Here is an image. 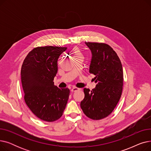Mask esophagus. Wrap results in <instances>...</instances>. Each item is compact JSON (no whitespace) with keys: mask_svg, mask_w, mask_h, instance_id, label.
Returning a JSON list of instances; mask_svg holds the SVG:
<instances>
[{"mask_svg":"<svg viewBox=\"0 0 151 151\" xmlns=\"http://www.w3.org/2000/svg\"><path fill=\"white\" fill-rule=\"evenodd\" d=\"M79 90H80V89L78 88H72V89H71V91L73 92H76V91H79Z\"/></svg>","mask_w":151,"mask_h":151,"instance_id":"esophagus-1","label":"esophagus"}]
</instances>
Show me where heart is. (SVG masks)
<instances>
[{"label": "heart", "instance_id": "obj_1", "mask_svg": "<svg viewBox=\"0 0 151 151\" xmlns=\"http://www.w3.org/2000/svg\"><path fill=\"white\" fill-rule=\"evenodd\" d=\"M75 53H76V54H79L78 51L77 50H75Z\"/></svg>", "mask_w": 151, "mask_h": 151}]
</instances>
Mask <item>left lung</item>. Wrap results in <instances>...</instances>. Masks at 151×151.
<instances>
[{"label": "left lung", "instance_id": "obj_1", "mask_svg": "<svg viewBox=\"0 0 151 151\" xmlns=\"http://www.w3.org/2000/svg\"><path fill=\"white\" fill-rule=\"evenodd\" d=\"M91 50L92 59L90 73L97 84L91 91L84 89V99L81 108L84 114L93 120L108 116L120 100L123 88V70L116 52L104 43L86 42Z\"/></svg>", "mask_w": 151, "mask_h": 151}]
</instances>
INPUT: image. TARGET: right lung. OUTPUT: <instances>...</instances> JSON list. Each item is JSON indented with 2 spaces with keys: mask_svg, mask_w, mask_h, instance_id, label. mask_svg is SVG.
<instances>
[{
  "mask_svg": "<svg viewBox=\"0 0 151 151\" xmlns=\"http://www.w3.org/2000/svg\"><path fill=\"white\" fill-rule=\"evenodd\" d=\"M66 47H37L27 55L21 67L22 89L26 105L38 118L46 122L62 116L70 96L68 88L54 84L58 73V60Z\"/></svg>",
  "mask_w": 151,
  "mask_h": 151,
  "instance_id": "1",
  "label": "right lung"
}]
</instances>
